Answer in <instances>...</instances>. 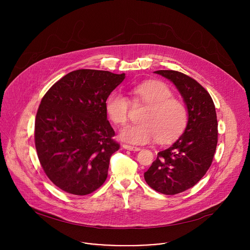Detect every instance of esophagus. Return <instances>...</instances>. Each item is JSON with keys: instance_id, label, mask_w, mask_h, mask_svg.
<instances>
[{"instance_id": "1", "label": "esophagus", "mask_w": 250, "mask_h": 250, "mask_svg": "<svg viewBox=\"0 0 250 250\" xmlns=\"http://www.w3.org/2000/svg\"><path fill=\"white\" fill-rule=\"evenodd\" d=\"M123 147H124L125 149H127V150H130V151H139V150H140L139 147L131 146H128V145H124Z\"/></svg>"}]
</instances>
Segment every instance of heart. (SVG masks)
I'll return each mask as SVG.
<instances>
[{"label":"heart","mask_w":250,"mask_h":250,"mask_svg":"<svg viewBox=\"0 0 250 250\" xmlns=\"http://www.w3.org/2000/svg\"><path fill=\"white\" fill-rule=\"evenodd\" d=\"M132 102L146 109L140 116V124L122 130L123 140L132 145H145L156 139L167 144L179 137L185 130L189 112L185 103L173 97L169 86L161 81H148L131 88ZM105 110L111 121L125 126L129 119L130 102L123 94L113 92L105 102Z\"/></svg>","instance_id":"obj_1"}]
</instances>
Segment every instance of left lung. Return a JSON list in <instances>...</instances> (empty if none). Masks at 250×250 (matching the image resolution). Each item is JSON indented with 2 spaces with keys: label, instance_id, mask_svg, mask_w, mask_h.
I'll list each match as a JSON object with an SVG mask.
<instances>
[{
  "label": "left lung",
  "instance_id": "left-lung-1",
  "mask_svg": "<svg viewBox=\"0 0 250 250\" xmlns=\"http://www.w3.org/2000/svg\"><path fill=\"white\" fill-rule=\"evenodd\" d=\"M155 73L172 81L187 104L189 120L184 133L157 153L145 179L164 195H176L195 186L208 170L218 145V120L208 92L192 77L174 70Z\"/></svg>",
  "mask_w": 250,
  "mask_h": 250
}]
</instances>
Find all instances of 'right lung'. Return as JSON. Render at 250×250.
Instances as JSON below:
<instances>
[{"mask_svg": "<svg viewBox=\"0 0 250 250\" xmlns=\"http://www.w3.org/2000/svg\"><path fill=\"white\" fill-rule=\"evenodd\" d=\"M125 74L79 69L63 76L43 96L34 123V144L49 180L62 191L85 196L108 177L120 149L106 120L105 101Z\"/></svg>", "mask_w": 250, "mask_h": 250, "instance_id": "right-lung-1", "label": "right lung"}]
</instances>
